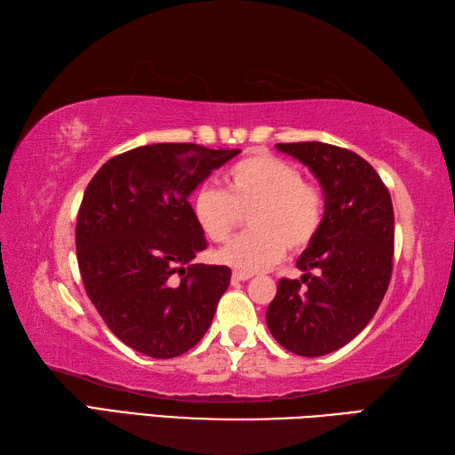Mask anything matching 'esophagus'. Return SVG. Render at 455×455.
<instances>
[{
	"instance_id": "34e87169",
	"label": "esophagus",
	"mask_w": 455,
	"mask_h": 455,
	"mask_svg": "<svg viewBox=\"0 0 455 455\" xmlns=\"http://www.w3.org/2000/svg\"><path fill=\"white\" fill-rule=\"evenodd\" d=\"M252 277L250 274H243V272H233V282L238 283V282H248V279Z\"/></svg>"
}]
</instances>
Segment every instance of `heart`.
I'll return each instance as SVG.
<instances>
[{
  "label": "heart",
  "instance_id": "1",
  "mask_svg": "<svg viewBox=\"0 0 455 455\" xmlns=\"http://www.w3.org/2000/svg\"><path fill=\"white\" fill-rule=\"evenodd\" d=\"M225 191L199 188L191 197L197 227L212 243H225L250 215L252 233L220 248L217 262L236 272L254 274L277 264L285 250L301 252L323 225L324 196L293 162L267 152L248 154L225 176Z\"/></svg>",
  "mask_w": 455,
  "mask_h": 455
}]
</instances>
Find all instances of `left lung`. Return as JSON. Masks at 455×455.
I'll return each mask as SVG.
<instances>
[{
	"label": "left lung",
	"mask_w": 455,
	"mask_h": 455,
	"mask_svg": "<svg viewBox=\"0 0 455 455\" xmlns=\"http://www.w3.org/2000/svg\"><path fill=\"white\" fill-rule=\"evenodd\" d=\"M275 147L315 173L324 191V217L297 259L305 275L301 282L279 279L266 323L285 350L305 357L326 355L363 331L387 291L393 203L379 173L352 150L326 142Z\"/></svg>",
	"instance_id": "left-lung-1"
}]
</instances>
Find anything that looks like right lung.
<instances>
[{
    "label": "right lung",
    "mask_w": 455,
    "mask_h": 455,
    "mask_svg": "<svg viewBox=\"0 0 455 455\" xmlns=\"http://www.w3.org/2000/svg\"><path fill=\"white\" fill-rule=\"evenodd\" d=\"M238 152L148 144L105 162L85 189L76 222L85 293L132 350L168 360L211 326L230 267L193 262L207 240L188 199ZM176 271L180 282L173 284Z\"/></svg>",
    "instance_id": "add662e5"
}]
</instances>
